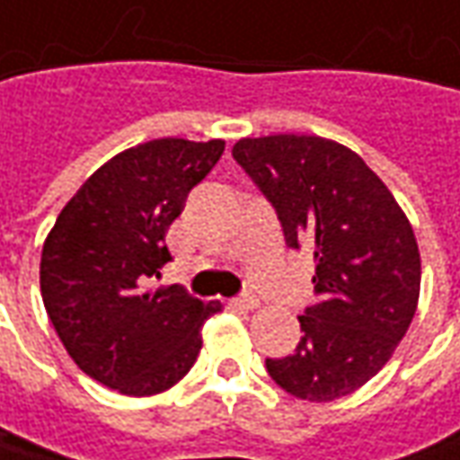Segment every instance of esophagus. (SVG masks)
<instances>
[{
  "mask_svg": "<svg viewBox=\"0 0 460 460\" xmlns=\"http://www.w3.org/2000/svg\"><path fill=\"white\" fill-rule=\"evenodd\" d=\"M231 305L242 310H254L260 308V297H257V295H239V297L231 300Z\"/></svg>",
  "mask_w": 460,
  "mask_h": 460,
  "instance_id": "esophagus-1",
  "label": "esophagus"
}]
</instances>
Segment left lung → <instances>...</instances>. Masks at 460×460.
<instances>
[{
  "mask_svg": "<svg viewBox=\"0 0 460 460\" xmlns=\"http://www.w3.org/2000/svg\"><path fill=\"white\" fill-rule=\"evenodd\" d=\"M234 160L278 211L285 242L313 246L315 305L290 357L267 358L285 392L331 402L364 387L402 341L420 297V252L400 203L357 152L313 135L239 139Z\"/></svg>",
  "mask_w": 460,
  "mask_h": 460,
  "instance_id": "left-lung-1",
  "label": "left lung"
}]
</instances>
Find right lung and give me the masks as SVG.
<instances>
[{
  "label": "right lung",
  "instance_id": "obj_1",
  "mask_svg": "<svg viewBox=\"0 0 460 460\" xmlns=\"http://www.w3.org/2000/svg\"><path fill=\"white\" fill-rule=\"evenodd\" d=\"M224 145L165 137L114 155L66 203L42 244L48 318L78 369L103 387L160 394L199 358L200 328L221 303L181 285H145L172 260L167 229Z\"/></svg>",
  "mask_w": 460,
  "mask_h": 460
}]
</instances>
